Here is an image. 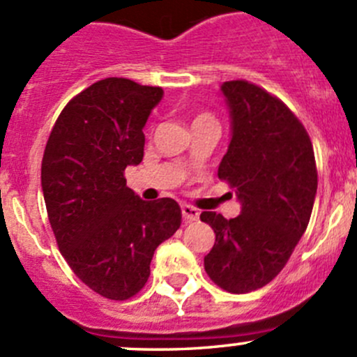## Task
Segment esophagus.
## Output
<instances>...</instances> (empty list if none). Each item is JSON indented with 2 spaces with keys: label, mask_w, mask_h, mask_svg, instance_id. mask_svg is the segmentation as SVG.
I'll use <instances>...</instances> for the list:
<instances>
[{
  "label": "esophagus",
  "mask_w": 357,
  "mask_h": 357,
  "mask_svg": "<svg viewBox=\"0 0 357 357\" xmlns=\"http://www.w3.org/2000/svg\"><path fill=\"white\" fill-rule=\"evenodd\" d=\"M181 215L186 222H193V221H199L200 212L197 211L195 207H192V205L185 204V205H181Z\"/></svg>",
  "instance_id": "obj_1"
}]
</instances>
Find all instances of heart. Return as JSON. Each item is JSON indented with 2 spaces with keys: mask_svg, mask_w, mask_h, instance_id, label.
I'll use <instances>...</instances> for the list:
<instances>
[{
  "mask_svg": "<svg viewBox=\"0 0 357 357\" xmlns=\"http://www.w3.org/2000/svg\"><path fill=\"white\" fill-rule=\"evenodd\" d=\"M202 117H205V115H202Z\"/></svg>",
  "mask_w": 357,
  "mask_h": 357,
  "instance_id": "b5f03b06",
  "label": "heart"
}]
</instances>
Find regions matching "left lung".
Listing matches in <instances>:
<instances>
[{
  "mask_svg": "<svg viewBox=\"0 0 357 357\" xmlns=\"http://www.w3.org/2000/svg\"><path fill=\"white\" fill-rule=\"evenodd\" d=\"M221 95L231 138L218 176L242 211L233 219L202 212L215 233L204 268L221 289L247 294L285 268L311 219L318 172L309 135L285 103L247 81L222 82Z\"/></svg>",
  "mask_w": 357,
  "mask_h": 357,
  "instance_id": "8db88e82",
  "label": "left lung"
}]
</instances>
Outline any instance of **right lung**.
<instances>
[{
  "label": "right lung",
  "instance_id": "obj_1",
  "mask_svg": "<svg viewBox=\"0 0 357 357\" xmlns=\"http://www.w3.org/2000/svg\"><path fill=\"white\" fill-rule=\"evenodd\" d=\"M162 96L131 79H102L67 103L43 155L60 252L82 283L112 301L145 287L153 252L181 225L178 202L142 200L124 179V169L143 160V129Z\"/></svg>",
  "mask_w": 357,
  "mask_h": 357
}]
</instances>
